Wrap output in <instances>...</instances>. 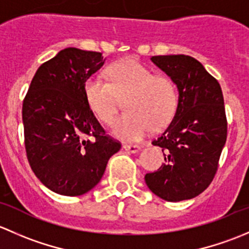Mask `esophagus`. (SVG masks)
Segmentation results:
<instances>
[{"mask_svg":"<svg viewBox=\"0 0 249 249\" xmlns=\"http://www.w3.org/2000/svg\"><path fill=\"white\" fill-rule=\"evenodd\" d=\"M123 148L129 153H137L142 147L139 144H124L123 145Z\"/></svg>","mask_w":249,"mask_h":249,"instance_id":"34e87169","label":"esophagus"}]
</instances>
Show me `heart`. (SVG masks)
Instances as JSON below:
<instances>
[{"label":"heart","instance_id":"obj_1","mask_svg":"<svg viewBox=\"0 0 249 249\" xmlns=\"http://www.w3.org/2000/svg\"><path fill=\"white\" fill-rule=\"evenodd\" d=\"M108 82L92 76L84 82V96L90 110L105 124L117 114L119 99L127 112L113 123L112 134L123 141L142 139L153 127L162 129L172 120L178 95L169 77L152 71L132 59L115 62L106 70Z\"/></svg>","mask_w":249,"mask_h":249}]
</instances>
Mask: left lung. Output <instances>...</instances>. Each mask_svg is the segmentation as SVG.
<instances>
[{
  "label": "left lung",
  "mask_w": 249,
  "mask_h": 249,
  "mask_svg": "<svg viewBox=\"0 0 249 249\" xmlns=\"http://www.w3.org/2000/svg\"><path fill=\"white\" fill-rule=\"evenodd\" d=\"M176 84L175 117L153 144L162 148L165 162L147 173L150 192L166 201L193 199L210 185L227 141V117L220 85L201 62L188 55L150 57Z\"/></svg>",
  "instance_id": "obj_1"
}]
</instances>
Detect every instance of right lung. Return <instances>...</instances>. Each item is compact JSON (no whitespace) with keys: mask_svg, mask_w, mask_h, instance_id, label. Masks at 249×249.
<instances>
[{"mask_svg":"<svg viewBox=\"0 0 249 249\" xmlns=\"http://www.w3.org/2000/svg\"><path fill=\"white\" fill-rule=\"evenodd\" d=\"M105 60L97 52L60 50L39 66L25 96L27 159L36 177L56 194L79 196L91 190L122 147L105 135L83 89Z\"/></svg>","mask_w":249,"mask_h":249,"instance_id":"obj_1","label":"right lung"}]
</instances>
